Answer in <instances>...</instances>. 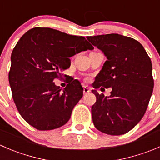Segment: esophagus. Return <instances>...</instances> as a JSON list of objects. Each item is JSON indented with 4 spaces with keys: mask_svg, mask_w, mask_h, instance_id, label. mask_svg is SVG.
<instances>
[{
    "mask_svg": "<svg viewBox=\"0 0 160 160\" xmlns=\"http://www.w3.org/2000/svg\"><path fill=\"white\" fill-rule=\"evenodd\" d=\"M90 92H91V90H90L89 88H87V87H84V88H83V94H87Z\"/></svg>",
    "mask_w": 160,
    "mask_h": 160,
    "instance_id": "esophagus-1",
    "label": "esophagus"
}]
</instances>
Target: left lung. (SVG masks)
Returning a JSON list of instances; mask_svg holds the SVG:
<instances>
[{
	"label": "left lung",
	"instance_id": "obj_1",
	"mask_svg": "<svg viewBox=\"0 0 160 160\" xmlns=\"http://www.w3.org/2000/svg\"><path fill=\"white\" fill-rule=\"evenodd\" d=\"M87 39L107 58L93 88H112L108 97L92 90L96 96L91 107L93 123L105 134H126L141 121L151 98L154 87L151 59L143 46L129 37L111 33Z\"/></svg>",
	"mask_w": 160,
	"mask_h": 160
}]
</instances>
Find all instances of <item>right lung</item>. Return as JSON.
Here are the masks:
<instances>
[{
  "label": "right lung",
  "mask_w": 160,
  "mask_h": 160,
  "mask_svg": "<svg viewBox=\"0 0 160 160\" xmlns=\"http://www.w3.org/2000/svg\"><path fill=\"white\" fill-rule=\"evenodd\" d=\"M93 49L83 37L52 28H32L20 38L11 55L8 78L17 109L29 125L49 131L69 121L83 87L75 80L61 91L53 80L69 68V57Z\"/></svg>",
  "instance_id": "obj_1"
}]
</instances>
